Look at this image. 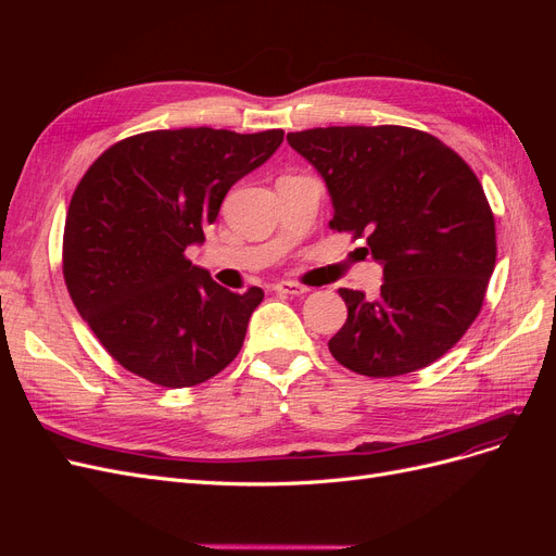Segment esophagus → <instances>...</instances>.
<instances>
[{
    "label": "esophagus",
    "instance_id": "1",
    "mask_svg": "<svg viewBox=\"0 0 556 556\" xmlns=\"http://www.w3.org/2000/svg\"><path fill=\"white\" fill-rule=\"evenodd\" d=\"M274 290L280 292V294H290V296H301V294L308 292L306 285H299L294 280H280V282L274 285Z\"/></svg>",
    "mask_w": 556,
    "mask_h": 556
}]
</instances>
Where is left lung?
I'll return each mask as SVG.
<instances>
[{
	"instance_id": "1",
	"label": "left lung",
	"mask_w": 556,
	"mask_h": 556,
	"mask_svg": "<svg viewBox=\"0 0 556 556\" xmlns=\"http://www.w3.org/2000/svg\"><path fill=\"white\" fill-rule=\"evenodd\" d=\"M288 143L323 176L336 231L366 233L382 266L378 299L341 288L348 319L333 359L368 378L443 357L478 317L496 262L494 215L470 166L427 131L317 127Z\"/></svg>"
}]
</instances>
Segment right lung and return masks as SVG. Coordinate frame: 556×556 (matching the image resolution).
<instances>
[{
  "label": "right lung",
  "mask_w": 556,
  "mask_h": 556,
  "mask_svg": "<svg viewBox=\"0 0 556 556\" xmlns=\"http://www.w3.org/2000/svg\"><path fill=\"white\" fill-rule=\"evenodd\" d=\"M282 129H157L111 146L80 178L64 225V282L109 355L162 387L233 362L264 292H229L185 260L229 188L271 157Z\"/></svg>",
  "instance_id": "obj_1"
}]
</instances>
